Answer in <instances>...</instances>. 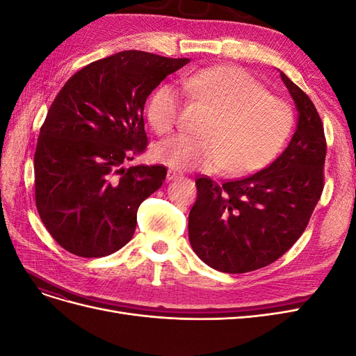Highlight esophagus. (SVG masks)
I'll list each match as a JSON object with an SVG mask.
<instances>
[{"label":"esophagus","instance_id":"34e87169","mask_svg":"<svg viewBox=\"0 0 356 356\" xmlns=\"http://www.w3.org/2000/svg\"><path fill=\"white\" fill-rule=\"evenodd\" d=\"M181 177H182L181 172H178V170H175V169H169V170H168V175H166L168 181H174V179H178V178H181Z\"/></svg>","mask_w":356,"mask_h":356}]
</instances>
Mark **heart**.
Here are the masks:
<instances>
[{
    "mask_svg": "<svg viewBox=\"0 0 356 356\" xmlns=\"http://www.w3.org/2000/svg\"><path fill=\"white\" fill-rule=\"evenodd\" d=\"M181 86L193 101L213 111L202 139L177 136L154 148V159L174 169L220 170L243 177L266 168L281 153L294 126L291 105L267 93L250 72L218 65L187 72ZM184 102L172 86L159 88L147 105L149 124L160 135L182 123Z\"/></svg>",
    "mask_w": 356,
    "mask_h": 356,
    "instance_id": "b5f03b06",
    "label": "heart"
}]
</instances>
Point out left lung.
Listing matches in <instances>:
<instances>
[{"instance_id":"left-lung-1","label":"left lung","mask_w":356,"mask_h":356,"mask_svg":"<svg viewBox=\"0 0 356 356\" xmlns=\"http://www.w3.org/2000/svg\"><path fill=\"white\" fill-rule=\"evenodd\" d=\"M298 110L285 152L254 175L217 182L197 177L188 239L203 263L246 273L276 261L293 246L324 190L327 139L314 102L281 72Z\"/></svg>"}]
</instances>
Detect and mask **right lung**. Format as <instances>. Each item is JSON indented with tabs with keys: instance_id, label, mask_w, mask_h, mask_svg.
Listing matches in <instances>:
<instances>
[{
	"instance_id": "obj_1",
	"label": "right lung",
	"mask_w": 356,
	"mask_h": 356,
	"mask_svg": "<svg viewBox=\"0 0 356 356\" xmlns=\"http://www.w3.org/2000/svg\"><path fill=\"white\" fill-rule=\"evenodd\" d=\"M188 62L120 51L86 65L59 90L40 129L34 170L40 218L63 250L96 258L132 239L139 204L168 169L123 165L147 149L148 95Z\"/></svg>"
}]
</instances>
